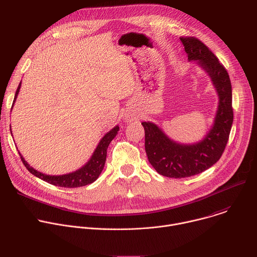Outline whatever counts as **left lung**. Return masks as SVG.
I'll list each match as a JSON object with an SVG mask.
<instances>
[{"label":"left lung","mask_w":257,"mask_h":257,"mask_svg":"<svg viewBox=\"0 0 257 257\" xmlns=\"http://www.w3.org/2000/svg\"><path fill=\"white\" fill-rule=\"evenodd\" d=\"M188 60H198L218 94L214 124L203 140L194 144H180L171 140L156 124L142 122L145 132V152L156 171L169 178H186L197 175L221 159L229 139L234 114L232 85L226 68L214 54L193 36L180 38Z\"/></svg>","instance_id":"8db88e82"}]
</instances>
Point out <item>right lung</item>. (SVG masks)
<instances>
[{
  "label": "right lung",
  "mask_w": 257,
  "mask_h": 257,
  "mask_svg": "<svg viewBox=\"0 0 257 257\" xmlns=\"http://www.w3.org/2000/svg\"><path fill=\"white\" fill-rule=\"evenodd\" d=\"M21 86V82L18 85V88L16 90L15 93V97H14V102L16 100V97L18 95L19 89ZM10 131H11V127H10ZM119 131V126L114 127L111 131L107 132L99 141L98 145L96 146V149L93 153V155L91 156L90 160L87 162V164L85 166H83L81 169L73 172V173H69L66 175H60V176H51V175H46L43 174L39 171L34 170L32 167H30L27 162L24 160V158L20 155L19 156L21 158V161L23 163V165L26 167V169L35 177H38L52 185L55 186H60V187H65V188H76V187H81V186H85L90 184V183L94 182L98 176L100 175L104 163H105V159H106V150L107 146L111 143V141L116 137L117 133Z\"/></svg>",
  "instance_id": "1"
}]
</instances>
